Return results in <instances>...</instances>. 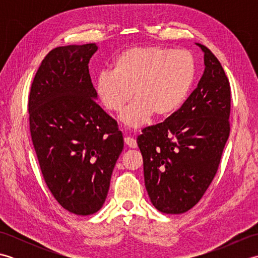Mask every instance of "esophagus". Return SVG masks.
I'll list each match as a JSON object with an SVG mask.
<instances>
[{"label":"esophagus","instance_id":"obj_1","mask_svg":"<svg viewBox=\"0 0 258 258\" xmlns=\"http://www.w3.org/2000/svg\"><path fill=\"white\" fill-rule=\"evenodd\" d=\"M124 142H125L126 145L131 147V149H136V147H138V142H136L135 139L131 138V136H126Z\"/></svg>","mask_w":258,"mask_h":258}]
</instances>
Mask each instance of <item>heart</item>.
Instances as JSON below:
<instances>
[{
  "mask_svg": "<svg viewBox=\"0 0 258 258\" xmlns=\"http://www.w3.org/2000/svg\"><path fill=\"white\" fill-rule=\"evenodd\" d=\"M194 78L195 62L187 51L163 46L134 47L115 58L112 72L97 76L95 92L109 112L122 111L134 95L135 101L120 118L128 127H140L152 114L162 118L176 112Z\"/></svg>",
  "mask_w": 258,
  "mask_h": 258,
  "instance_id": "b5f03b06",
  "label": "heart"
}]
</instances>
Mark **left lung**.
Segmentation results:
<instances>
[{"mask_svg":"<svg viewBox=\"0 0 258 258\" xmlns=\"http://www.w3.org/2000/svg\"><path fill=\"white\" fill-rule=\"evenodd\" d=\"M205 71L196 89L164 122L142 130L144 179L158 211L182 214L204 195L220 166L231 131V85L204 45Z\"/></svg>","mask_w":258,"mask_h":258,"instance_id":"1","label":"left lung"}]
</instances>
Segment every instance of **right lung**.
<instances>
[{"label": "right lung", "instance_id": "1", "mask_svg": "<svg viewBox=\"0 0 258 258\" xmlns=\"http://www.w3.org/2000/svg\"><path fill=\"white\" fill-rule=\"evenodd\" d=\"M95 43L53 48L29 95L30 132L54 199L76 215L103 206L124 141L116 120L95 102L89 62Z\"/></svg>", "mask_w": 258, "mask_h": 258}]
</instances>
